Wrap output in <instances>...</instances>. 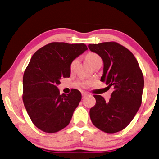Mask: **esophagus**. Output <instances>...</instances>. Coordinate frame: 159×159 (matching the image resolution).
Wrapping results in <instances>:
<instances>
[{
    "instance_id": "esophagus-1",
    "label": "esophagus",
    "mask_w": 159,
    "mask_h": 159,
    "mask_svg": "<svg viewBox=\"0 0 159 159\" xmlns=\"http://www.w3.org/2000/svg\"><path fill=\"white\" fill-rule=\"evenodd\" d=\"M88 96V93H86V92H83V93H82V98H86Z\"/></svg>"
}]
</instances>
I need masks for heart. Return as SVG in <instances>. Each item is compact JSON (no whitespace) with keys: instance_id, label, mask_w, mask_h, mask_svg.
<instances>
[{"instance_id":"b5f03b06","label":"heart","mask_w":159,"mask_h":159,"mask_svg":"<svg viewBox=\"0 0 159 159\" xmlns=\"http://www.w3.org/2000/svg\"><path fill=\"white\" fill-rule=\"evenodd\" d=\"M86 59H87V61H88V63L90 64V65H91V66L95 63V62L101 60V57H99L98 54H95V53H89V54L86 56ZM79 58L74 59V60L72 62H71V64H70V70H71V71H73L75 70L78 64H79ZM86 83H89V81H87Z\"/></svg>"}]
</instances>
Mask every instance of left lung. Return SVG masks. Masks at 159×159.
Listing matches in <instances>:
<instances>
[{"mask_svg": "<svg viewBox=\"0 0 159 159\" xmlns=\"http://www.w3.org/2000/svg\"><path fill=\"white\" fill-rule=\"evenodd\" d=\"M89 50L103 61L101 81L113 86L109 101L94 95L96 105L90 109L92 123L101 131L112 134L129 125L141 105L144 79L132 53L115 42L88 45Z\"/></svg>", "mask_w": 159, "mask_h": 159, "instance_id": "8db88e82", "label": "left lung"}]
</instances>
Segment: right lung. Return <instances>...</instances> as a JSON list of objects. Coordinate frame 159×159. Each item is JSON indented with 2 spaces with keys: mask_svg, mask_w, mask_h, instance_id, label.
I'll use <instances>...</instances> for the list:
<instances>
[{
  "mask_svg": "<svg viewBox=\"0 0 159 159\" xmlns=\"http://www.w3.org/2000/svg\"><path fill=\"white\" fill-rule=\"evenodd\" d=\"M88 50L86 45L51 43L36 51L24 72L23 101L27 112L39 129L60 131L70 123L81 100L77 89L60 94L62 77L70 76V64Z\"/></svg>",
  "mask_w": 159,
  "mask_h": 159,
  "instance_id": "right-lung-1",
  "label": "right lung"
}]
</instances>
